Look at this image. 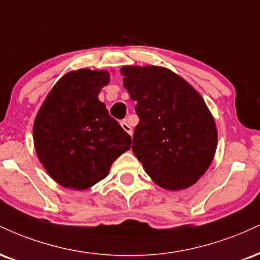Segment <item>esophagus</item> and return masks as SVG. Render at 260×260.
<instances>
[{"instance_id":"34e87169","label":"esophagus","mask_w":260,"mask_h":260,"mask_svg":"<svg viewBox=\"0 0 260 260\" xmlns=\"http://www.w3.org/2000/svg\"><path fill=\"white\" fill-rule=\"evenodd\" d=\"M121 127L123 128L124 132H127L128 134H129V136H133V128L131 127L129 124H128L126 121H122V122H121Z\"/></svg>"}]
</instances>
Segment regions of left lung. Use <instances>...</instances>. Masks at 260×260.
<instances>
[{
	"instance_id": "left-lung-1",
	"label": "left lung",
	"mask_w": 260,
	"mask_h": 260,
	"mask_svg": "<svg viewBox=\"0 0 260 260\" xmlns=\"http://www.w3.org/2000/svg\"><path fill=\"white\" fill-rule=\"evenodd\" d=\"M120 71L139 116L134 155L158 186L178 191L193 185L218 145L215 121L201 94L167 68L127 65Z\"/></svg>"
}]
</instances>
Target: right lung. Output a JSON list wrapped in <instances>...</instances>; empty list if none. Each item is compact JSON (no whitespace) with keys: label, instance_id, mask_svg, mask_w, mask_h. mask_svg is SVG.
<instances>
[{"label":"right lung","instance_id":"add662e5","mask_svg":"<svg viewBox=\"0 0 260 260\" xmlns=\"http://www.w3.org/2000/svg\"><path fill=\"white\" fill-rule=\"evenodd\" d=\"M110 82L106 70L69 71L53 86L34 122V145L59 185L86 190L109 174L132 138L98 99Z\"/></svg>","mask_w":260,"mask_h":260}]
</instances>
